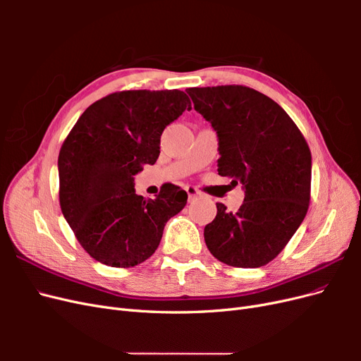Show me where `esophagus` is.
I'll return each mask as SVG.
<instances>
[{"label": "esophagus", "instance_id": "34e87169", "mask_svg": "<svg viewBox=\"0 0 361 361\" xmlns=\"http://www.w3.org/2000/svg\"><path fill=\"white\" fill-rule=\"evenodd\" d=\"M187 192H188V197H190V200H194L195 197H197V195H200L202 192L199 191V188H195V187H187Z\"/></svg>", "mask_w": 361, "mask_h": 361}]
</instances>
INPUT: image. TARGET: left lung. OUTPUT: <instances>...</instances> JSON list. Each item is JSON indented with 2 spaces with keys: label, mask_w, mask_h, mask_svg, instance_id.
I'll return each instance as SVG.
<instances>
[{
  "label": "left lung",
  "mask_w": 361,
  "mask_h": 361,
  "mask_svg": "<svg viewBox=\"0 0 361 361\" xmlns=\"http://www.w3.org/2000/svg\"><path fill=\"white\" fill-rule=\"evenodd\" d=\"M187 93L216 133L218 174L243 183L245 192L236 212L216 203L204 243L226 265L264 267L286 247L307 214V141L277 102L250 87H192Z\"/></svg>",
  "instance_id": "obj_1"
}]
</instances>
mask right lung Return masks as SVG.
Returning <instances> with one entry per match:
<instances>
[{
    "instance_id": "right-lung-1",
    "label": "right lung",
    "mask_w": 361,
    "mask_h": 361,
    "mask_svg": "<svg viewBox=\"0 0 361 361\" xmlns=\"http://www.w3.org/2000/svg\"><path fill=\"white\" fill-rule=\"evenodd\" d=\"M185 110L180 90H125L92 104L59 155L60 206L81 247L94 260L130 268L158 248L164 226L188 194L166 183L157 199L135 194L134 176L159 157L161 134Z\"/></svg>"
}]
</instances>
